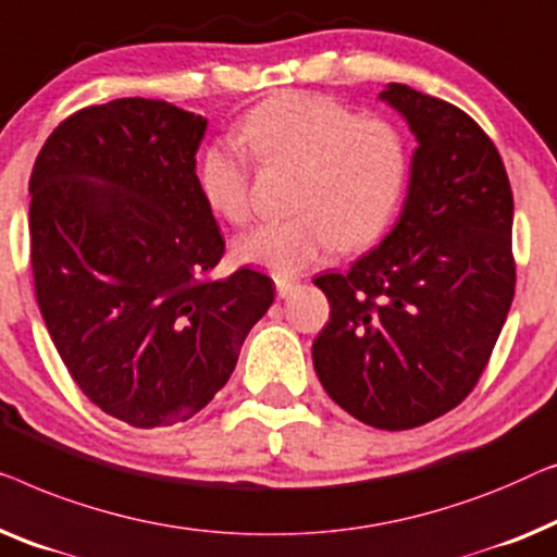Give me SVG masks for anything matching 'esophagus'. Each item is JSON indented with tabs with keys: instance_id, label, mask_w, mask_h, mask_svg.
Segmentation results:
<instances>
[{
	"instance_id": "1",
	"label": "esophagus",
	"mask_w": 557,
	"mask_h": 557,
	"mask_svg": "<svg viewBox=\"0 0 557 557\" xmlns=\"http://www.w3.org/2000/svg\"><path fill=\"white\" fill-rule=\"evenodd\" d=\"M275 287H277V295H280V297H287L289 293H293V287H295V280H289V277H282V275H277V277H275Z\"/></svg>"
}]
</instances>
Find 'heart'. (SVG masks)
Instances as JSON below:
<instances>
[{
    "mask_svg": "<svg viewBox=\"0 0 557 557\" xmlns=\"http://www.w3.org/2000/svg\"><path fill=\"white\" fill-rule=\"evenodd\" d=\"M239 138L262 163H295L287 219L252 226L234 242L242 262L295 275L335 245L379 237L401 199L409 153L401 131L379 115L312 92H282L239 121ZM203 199L226 222L249 216V161L230 140L203 148L197 166Z\"/></svg>",
    "mask_w": 557,
    "mask_h": 557,
    "instance_id": "1",
    "label": "heart"
}]
</instances>
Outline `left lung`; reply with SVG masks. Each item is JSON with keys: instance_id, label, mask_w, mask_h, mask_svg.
Masks as SVG:
<instances>
[{"instance_id": "1", "label": "left lung", "mask_w": 557, "mask_h": 557, "mask_svg": "<svg viewBox=\"0 0 557 557\" xmlns=\"http://www.w3.org/2000/svg\"><path fill=\"white\" fill-rule=\"evenodd\" d=\"M419 146L386 239L315 277L331 320L312 343L327 396L368 426L404 432L469 396L515 297L512 189L495 144L457 106L409 85L379 96Z\"/></svg>"}]
</instances>
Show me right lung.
Returning a JSON list of instances; mask_svg holds the SVG:
<instances>
[{
	"label": "right lung",
	"instance_id": "add662e5",
	"mask_svg": "<svg viewBox=\"0 0 557 557\" xmlns=\"http://www.w3.org/2000/svg\"><path fill=\"white\" fill-rule=\"evenodd\" d=\"M207 119L148 98L83 108L29 176L35 295L62 363L136 429L191 419L230 381L275 282L214 280L224 239L197 176Z\"/></svg>",
	"mask_w": 557,
	"mask_h": 557
}]
</instances>
